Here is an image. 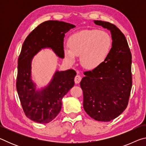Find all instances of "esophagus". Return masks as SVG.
<instances>
[{"label":"esophagus","mask_w":146,"mask_h":146,"mask_svg":"<svg viewBox=\"0 0 146 146\" xmlns=\"http://www.w3.org/2000/svg\"><path fill=\"white\" fill-rule=\"evenodd\" d=\"M81 79H82V77H81V76H80V75H76L75 76V79H74V80H75V82L76 84H78L79 82H80Z\"/></svg>","instance_id":"1"}]
</instances>
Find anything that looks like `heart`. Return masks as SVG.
Listing matches in <instances>:
<instances>
[{
	"label": "heart",
	"mask_w": 146,
	"mask_h": 146,
	"mask_svg": "<svg viewBox=\"0 0 146 146\" xmlns=\"http://www.w3.org/2000/svg\"><path fill=\"white\" fill-rule=\"evenodd\" d=\"M68 45L63 47L64 57L72 64L76 55H80V64L84 68H97L104 60L111 46V38L105 31L86 29L70 36Z\"/></svg>",
	"instance_id": "obj_1"
}]
</instances>
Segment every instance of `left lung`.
Listing matches in <instances>:
<instances>
[{
	"label": "left lung",
	"instance_id": "1",
	"mask_svg": "<svg viewBox=\"0 0 146 146\" xmlns=\"http://www.w3.org/2000/svg\"><path fill=\"white\" fill-rule=\"evenodd\" d=\"M93 22L110 31L112 44L104 61L84 73L80 84L83 107L93 119L109 122L127 108L132 87V56L124 35L117 26L105 21Z\"/></svg>",
	"mask_w": 146,
	"mask_h": 146
}]
</instances>
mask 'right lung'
I'll list each match as a JSON object with an SVG mask.
<instances>
[{
	"label": "right lung",
	"mask_w": 146,
	"mask_h": 146,
	"mask_svg": "<svg viewBox=\"0 0 146 146\" xmlns=\"http://www.w3.org/2000/svg\"><path fill=\"white\" fill-rule=\"evenodd\" d=\"M75 27L62 21L44 22L29 34L22 46L17 90L26 117L35 122L46 123L57 116L62 108V99L75 84L76 73L73 70H56L48 84L38 89L32 79V60L46 48L51 49L59 58H64L65 33Z\"/></svg>",
	"instance_id": "obj_1"
}]
</instances>
